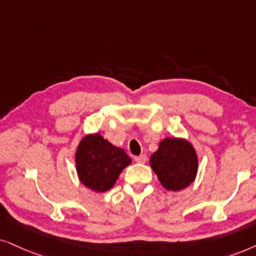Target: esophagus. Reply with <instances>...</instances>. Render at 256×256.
Segmentation results:
<instances>
[{"label": "esophagus", "mask_w": 256, "mask_h": 256, "mask_svg": "<svg viewBox=\"0 0 256 256\" xmlns=\"http://www.w3.org/2000/svg\"><path fill=\"white\" fill-rule=\"evenodd\" d=\"M146 160H148V156H146V154H140V156H134V162H136L144 164V162H146Z\"/></svg>", "instance_id": "1"}]
</instances>
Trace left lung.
Returning <instances> with one entry per match:
<instances>
[{
  "label": "left lung",
  "instance_id": "left-lung-1",
  "mask_svg": "<svg viewBox=\"0 0 256 256\" xmlns=\"http://www.w3.org/2000/svg\"><path fill=\"white\" fill-rule=\"evenodd\" d=\"M150 164L162 185L168 190L186 188L196 179L198 156L185 139L165 138L150 158Z\"/></svg>",
  "mask_w": 256,
  "mask_h": 256
}]
</instances>
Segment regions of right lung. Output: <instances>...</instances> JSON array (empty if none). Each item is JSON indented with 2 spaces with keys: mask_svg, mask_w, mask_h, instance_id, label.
Wrapping results in <instances>:
<instances>
[{
  "mask_svg": "<svg viewBox=\"0 0 256 256\" xmlns=\"http://www.w3.org/2000/svg\"><path fill=\"white\" fill-rule=\"evenodd\" d=\"M131 158L100 134H88L82 139L76 152V168L84 186L96 192H106L116 184Z\"/></svg>",
  "mask_w": 256,
  "mask_h": 256,
  "instance_id": "add662e5",
  "label": "right lung"
}]
</instances>
